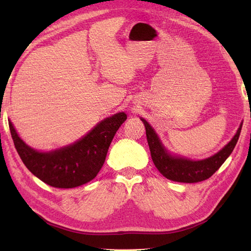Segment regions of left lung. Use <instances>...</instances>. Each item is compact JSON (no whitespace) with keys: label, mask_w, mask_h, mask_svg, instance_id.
<instances>
[{"label":"left lung","mask_w":251,"mask_h":251,"mask_svg":"<svg viewBox=\"0 0 251 251\" xmlns=\"http://www.w3.org/2000/svg\"><path fill=\"white\" fill-rule=\"evenodd\" d=\"M141 121L146 127L147 140L150 148L152 161L158 172L169 180L184 183L200 182V181L210 178L233 152L242 130L241 125L233 139L214 156L202 159V161H190V159L170 155L165 150L157 135L149 125V123L143 119H141Z\"/></svg>","instance_id":"8db88e82"}]
</instances>
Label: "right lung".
Returning a JSON list of instances; mask_svg holds the SVG:
<instances>
[{
  "instance_id": "right-lung-1",
  "label": "right lung",
  "mask_w": 251,
  "mask_h": 251,
  "mask_svg": "<svg viewBox=\"0 0 251 251\" xmlns=\"http://www.w3.org/2000/svg\"><path fill=\"white\" fill-rule=\"evenodd\" d=\"M126 119L123 112L108 117L74 145L50 153H40L29 148L18 137L12 123L8 122V125L16 150L25 167L46 184L71 189L97 176L114 135Z\"/></svg>"
}]
</instances>
